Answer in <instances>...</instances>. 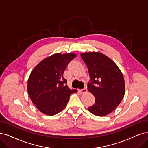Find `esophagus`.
Returning a JSON list of instances; mask_svg holds the SVG:
<instances>
[{"instance_id":"34e87169","label":"esophagus","mask_w":148,"mask_h":148,"mask_svg":"<svg viewBox=\"0 0 148 148\" xmlns=\"http://www.w3.org/2000/svg\"><path fill=\"white\" fill-rule=\"evenodd\" d=\"M80 91L82 92V93H85V92L87 91V90H86V89L85 88H83V89L80 90Z\"/></svg>"}]
</instances>
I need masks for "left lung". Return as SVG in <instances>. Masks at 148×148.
Instances as JSON below:
<instances>
[{"mask_svg": "<svg viewBox=\"0 0 148 148\" xmlns=\"http://www.w3.org/2000/svg\"><path fill=\"white\" fill-rule=\"evenodd\" d=\"M90 77L88 91L95 97V103L88 108L95 115L104 116L112 112L125 94L123 75L116 64L100 52L80 54Z\"/></svg>", "mask_w": 148, "mask_h": 148, "instance_id": "obj_1", "label": "left lung"}]
</instances>
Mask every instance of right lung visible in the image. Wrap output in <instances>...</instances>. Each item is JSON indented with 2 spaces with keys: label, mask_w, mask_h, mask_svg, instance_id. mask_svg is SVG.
Here are the masks:
<instances>
[{
  "label": "right lung",
  "mask_w": 148,
  "mask_h": 148,
  "mask_svg": "<svg viewBox=\"0 0 148 148\" xmlns=\"http://www.w3.org/2000/svg\"><path fill=\"white\" fill-rule=\"evenodd\" d=\"M76 57L74 53H55L38 63L32 70L27 83L31 101L41 112L53 116L62 111L70 95L77 90H70L63 73L68 63Z\"/></svg>",
  "instance_id": "1"
}]
</instances>
